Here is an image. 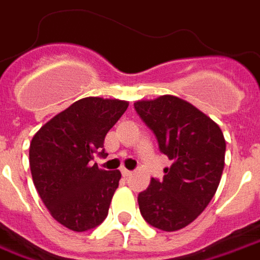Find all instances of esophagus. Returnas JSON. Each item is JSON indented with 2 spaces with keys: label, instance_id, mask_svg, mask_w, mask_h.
Listing matches in <instances>:
<instances>
[{
  "label": "esophagus",
  "instance_id": "obj_1",
  "mask_svg": "<svg viewBox=\"0 0 260 260\" xmlns=\"http://www.w3.org/2000/svg\"><path fill=\"white\" fill-rule=\"evenodd\" d=\"M121 174H122V176H124V178H128V176H131V175H132V171H129V169L122 168V169H121Z\"/></svg>",
  "mask_w": 260,
  "mask_h": 260
}]
</instances>
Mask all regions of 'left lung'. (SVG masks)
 I'll use <instances>...</instances> for the list:
<instances>
[{
	"label": "left lung",
	"mask_w": 260,
	"mask_h": 260,
	"mask_svg": "<svg viewBox=\"0 0 260 260\" xmlns=\"http://www.w3.org/2000/svg\"><path fill=\"white\" fill-rule=\"evenodd\" d=\"M136 113L171 159L162 180L153 178L138 196L142 216L153 228L175 232L207 208L224 167L226 142L218 124L176 96L134 103Z\"/></svg>",
	"instance_id": "8db88e82"
}]
</instances>
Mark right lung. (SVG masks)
Returning a JSON list of instances; mask_svg holds the SVG:
<instances>
[{
  "mask_svg": "<svg viewBox=\"0 0 260 260\" xmlns=\"http://www.w3.org/2000/svg\"><path fill=\"white\" fill-rule=\"evenodd\" d=\"M128 102L84 98L41 126L30 143V169L42 203L55 220L73 232L99 226L109 213L120 171L93 164L106 157L105 138Z\"/></svg>",
  "mask_w": 260,
  "mask_h": 260,
  "instance_id": "1",
  "label": "right lung"
}]
</instances>
